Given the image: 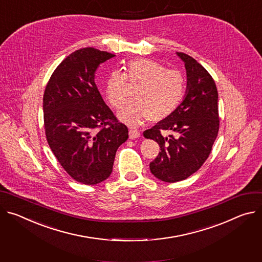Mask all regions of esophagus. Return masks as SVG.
Wrapping results in <instances>:
<instances>
[{"label": "esophagus", "instance_id": "obj_1", "mask_svg": "<svg viewBox=\"0 0 262 262\" xmlns=\"http://www.w3.org/2000/svg\"><path fill=\"white\" fill-rule=\"evenodd\" d=\"M128 135H129V139H132V140L133 139H137V138H139L141 136L140 132L138 129H136V128H129Z\"/></svg>", "mask_w": 262, "mask_h": 262}]
</instances>
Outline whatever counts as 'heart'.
<instances>
[{
  "mask_svg": "<svg viewBox=\"0 0 262 262\" xmlns=\"http://www.w3.org/2000/svg\"><path fill=\"white\" fill-rule=\"evenodd\" d=\"M126 83L136 85L132 101L119 113L120 120L138 125L144 119L158 122L168 118L181 104L186 93V78L178 70L165 69L148 58H136L126 63L125 72L114 70L104 81L108 103L121 108L126 99Z\"/></svg>",
  "mask_w": 262,
  "mask_h": 262,
  "instance_id": "1",
  "label": "heart"
}]
</instances>
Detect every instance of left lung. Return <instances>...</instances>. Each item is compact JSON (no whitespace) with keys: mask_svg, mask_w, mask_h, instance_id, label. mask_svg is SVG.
<instances>
[{"mask_svg":"<svg viewBox=\"0 0 262 262\" xmlns=\"http://www.w3.org/2000/svg\"><path fill=\"white\" fill-rule=\"evenodd\" d=\"M177 54L185 62L187 95L168 118L143 133L158 142L160 152L150 162L151 173L159 180L176 183L196 172L208 159L220 129L219 94L214 79L193 57ZM173 133L169 138L162 131Z\"/></svg>","mask_w":262,"mask_h":262,"instance_id":"obj_1","label":"left lung"}]
</instances>
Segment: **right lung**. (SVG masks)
<instances>
[{
    "label": "right lung",
    "instance_id": "obj_1",
    "mask_svg": "<svg viewBox=\"0 0 262 262\" xmlns=\"http://www.w3.org/2000/svg\"><path fill=\"white\" fill-rule=\"evenodd\" d=\"M114 56L92 47L76 50L57 66L43 93L47 142L67 173L85 185L111 176L116 151L128 138L94 82L97 67Z\"/></svg>",
    "mask_w": 262,
    "mask_h": 262
}]
</instances>
